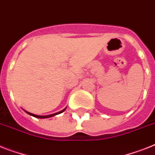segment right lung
Here are the masks:
<instances>
[{"instance_id": "obj_1", "label": "right lung", "mask_w": 155, "mask_h": 155, "mask_svg": "<svg viewBox=\"0 0 155 155\" xmlns=\"http://www.w3.org/2000/svg\"><path fill=\"white\" fill-rule=\"evenodd\" d=\"M65 110H66V108H65V109H64L63 110H61V111L58 112V113H56V114H50V115H47V116H38V115H35V114H31V113H29V112L26 111V110H24V111H25L27 114H29V115H31V116H33V117H36V118H49V117H53V116L61 114V113H63V112Z\"/></svg>"}]
</instances>
